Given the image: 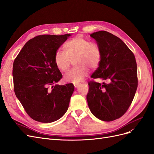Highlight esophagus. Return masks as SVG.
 <instances>
[{"mask_svg":"<svg viewBox=\"0 0 154 154\" xmlns=\"http://www.w3.org/2000/svg\"><path fill=\"white\" fill-rule=\"evenodd\" d=\"M78 86H79L78 84H75V85H74V87H75V88H77Z\"/></svg>","mask_w":154,"mask_h":154,"instance_id":"34e87169","label":"esophagus"}]
</instances>
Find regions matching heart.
Returning <instances> with one entry per match:
<instances>
[{"label":"heart","instance_id":"heart-1","mask_svg":"<svg viewBox=\"0 0 154 154\" xmlns=\"http://www.w3.org/2000/svg\"><path fill=\"white\" fill-rule=\"evenodd\" d=\"M63 51H56L54 61L61 72H66L73 59L74 67L64 76L65 80L78 84L87 76L88 68L95 69L98 67L101 58V51L98 44L78 36L67 41L63 45Z\"/></svg>","mask_w":154,"mask_h":154}]
</instances>
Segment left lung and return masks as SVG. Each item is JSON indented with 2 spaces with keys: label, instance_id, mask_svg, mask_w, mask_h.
<instances>
[{
  "label": "left lung",
  "instance_id": "left-lung-1",
  "mask_svg": "<svg viewBox=\"0 0 154 154\" xmlns=\"http://www.w3.org/2000/svg\"><path fill=\"white\" fill-rule=\"evenodd\" d=\"M91 37L101 51L99 67L92 78L108 83H88L87 100L91 113L104 122L117 119L131 105L137 87V64L134 55L118 37L105 31L93 32Z\"/></svg>",
  "mask_w": 154,
  "mask_h": 154
}]
</instances>
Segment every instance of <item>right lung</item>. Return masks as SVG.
Here are the masks:
<instances>
[{
	"mask_svg": "<svg viewBox=\"0 0 154 154\" xmlns=\"http://www.w3.org/2000/svg\"><path fill=\"white\" fill-rule=\"evenodd\" d=\"M71 36H36L27 42L14 61V91L27 114L36 122H54L68 109L74 87L72 83L57 84L62 74L56 66L54 57Z\"/></svg>",
	"mask_w": 154,
	"mask_h": 154,
	"instance_id": "1",
	"label": "right lung"
}]
</instances>
